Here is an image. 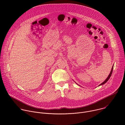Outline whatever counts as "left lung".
Masks as SVG:
<instances>
[{"label":"left lung","instance_id":"obj_1","mask_svg":"<svg viewBox=\"0 0 125 125\" xmlns=\"http://www.w3.org/2000/svg\"><path fill=\"white\" fill-rule=\"evenodd\" d=\"M113 66L112 67V69H111V72H110V73L109 74V76H108V77L107 78V79L102 83H101L100 84H99L98 86H100V85H103V84H104V83H105L107 82L108 81V80L109 79V78H110V77H111V75H112V71H113Z\"/></svg>","mask_w":125,"mask_h":125}]
</instances>
